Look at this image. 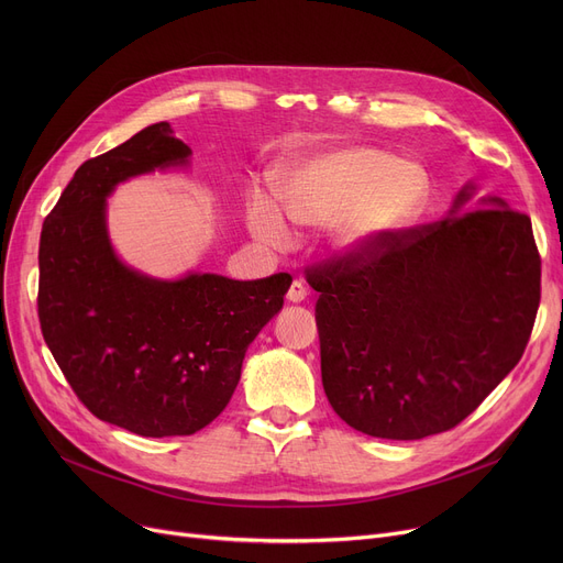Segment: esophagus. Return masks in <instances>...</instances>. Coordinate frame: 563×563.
I'll use <instances>...</instances> for the list:
<instances>
[{
    "mask_svg": "<svg viewBox=\"0 0 563 563\" xmlns=\"http://www.w3.org/2000/svg\"><path fill=\"white\" fill-rule=\"evenodd\" d=\"M306 297H308V287H306L301 280H294V283L289 285V289H287V299H289L291 303H301Z\"/></svg>",
    "mask_w": 563,
    "mask_h": 563,
    "instance_id": "esophagus-1",
    "label": "esophagus"
}]
</instances>
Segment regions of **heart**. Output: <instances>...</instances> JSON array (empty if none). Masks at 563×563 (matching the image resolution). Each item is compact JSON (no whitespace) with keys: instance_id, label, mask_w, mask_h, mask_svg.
<instances>
[{"instance_id":"1","label":"heart","mask_w":563,"mask_h":563,"mask_svg":"<svg viewBox=\"0 0 563 563\" xmlns=\"http://www.w3.org/2000/svg\"><path fill=\"white\" fill-rule=\"evenodd\" d=\"M283 212L301 225L335 223V244L356 251L416 219L429 196L422 168L376 147H344L294 159L272 175ZM246 221L257 242L287 249L291 232L276 207L253 196Z\"/></svg>"}]
</instances>
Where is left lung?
I'll return each instance as SVG.
<instances>
[{
  "label": "left lung",
  "instance_id": "left-lung-1",
  "mask_svg": "<svg viewBox=\"0 0 563 563\" xmlns=\"http://www.w3.org/2000/svg\"><path fill=\"white\" fill-rule=\"evenodd\" d=\"M470 196L467 185L448 219L306 269L319 291L323 393L356 431L388 440L450 431L522 358L541 303L531 219Z\"/></svg>",
  "mask_w": 563,
  "mask_h": 563
}]
</instances>
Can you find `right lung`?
I'll return each mask as SVG.
<instances>
[{"label":"right lung","instance_id":"right-lung-1","mask_svg":"<svg viewBox=\"0 0 563 563\" xmlns=\"http://www.w3.org/2000/svg\"><path fill=\"white\" fill-rule=\"evenodd\" d=\"M168 123L86 159L47 214L38 249L43 338L98 420L145 438L191 435L221 416L249 344L283 308L289 274L145 278L109 246L104 198L132 175L185 164Z\"/></svg>","mask_w":563,"mask_h":563}]
</instances>
